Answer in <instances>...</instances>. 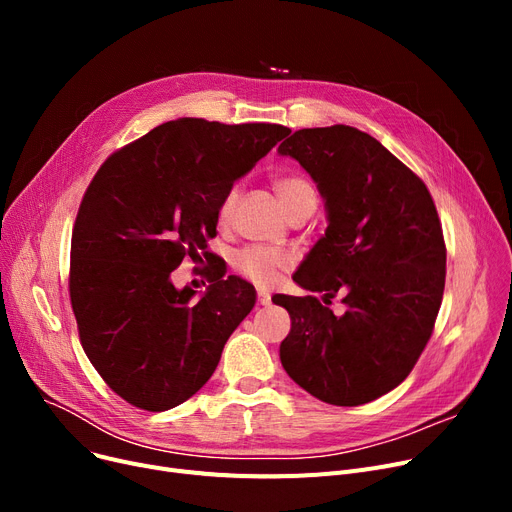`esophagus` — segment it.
Here are the masks:
<instances>
[{
    "instance_id": "obj_1",
    "label": "esophagus",
    "mask_w": 512,
    "mask_h": 512,
    "mask_svg": "<svg viewBox=\"0 0 512 512\" xmlns=\"http://www.w3.org/2000/svg\"><path fill=\"white\" fill-rule=\"evenodd\" d=\"M257 303H259V305H270V303H272V294H270V290L259 288V290H257Z\"/></svg>"
}]
</instances>
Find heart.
Instances as JSON below:
<instances>
[{
    "label": "heart",
    "instance_id": "1",
    "mask_svg": "<svg viewBox=\"0 0 512 512\" xmlns=\"http://www.w3.org/2000/svg\"><path fill=\"white\" fill-rule=\"evenodd\" d=\"M274 191L284 205L286 211H292L301 201L315 197V191L309 180L303 176L290 174V176H278L274 180ZM236 205V191H230L222 205H220V222H228L232 215V209ZM286 265L284 253L276 249H265V247H247L234 255V267L236 272L245 278L257 282V284H272L278 276V272Z\"/></svg>",
    "mask_w": 512,
    "mask_h": 512
}]
</instances>
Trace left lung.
Wrapping results in <instances>:
<instances>
[{"label": "left lung", "mask_w": 512, "mask_h": 512, "mask_svg": "<svg viewBox=\"0 0 512 512\" xmlns=\"http://www.w3.org/2000/svg\"><path fill=\"white\" fill-rule=\"evenodd\" d=\"M278 153L313 178L328 218L292 280L326 292L324 303L340 290L346 305L334 315L315 297L278 294L290 315L282 367L319 400L365 405L407 378L432 336L446 278L436 205L421 178L353 126L297 130Z\"/></svg>", "instance_id": "8db88e82"}]
</instances>
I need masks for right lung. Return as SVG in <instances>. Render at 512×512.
Masks as SVG:
<instances>
[{
	"instance_id": "1",
	"label": "right lung",
	"mask_w": 512,
	"mask_h": 512,
	"mask_svg": "<svg viewBox=\"0 0 512 512\" xmlns=\"http://www.w3.org/2000/svg\"><path fill=\"white\" fill-rule=\"evenodd\" d=\"M288 132L178 118L107 157L91 180L72 230L70 301L89 361L130 405L159 413L199 392L255 307L238 276L213 272L197 297L172 272L184 257L207 259L232 184Z\"/></svg>"
}]
</instances>
